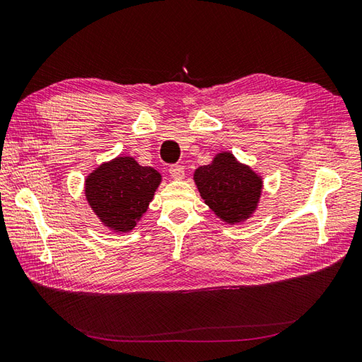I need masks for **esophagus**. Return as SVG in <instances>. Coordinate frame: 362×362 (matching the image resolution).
<instances>
[{
  "label": "esophagus",
  "mask_w": 362,
  "mask_h": 362,
  "mask_svg": "<svg viewBox=\"0 0 362 362\" xmlns=\"http://www.w3.org/2000/svg\"><path fill=\"white\" fill-rule=\"evenodd\" d=\"M170 174L173 179H182L185 175V168L182 165H171L170 166Z\"/></svg>",
  "instance_id": "esophagus-1"
}]
</instances>
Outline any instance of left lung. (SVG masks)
<instances>
[{"mask_svg": "<svg viewBox=\"0 0 362 362\" xmlns=\"http://www.w3.org/2000/svg\"><path fill=\"white\" fill-rule=\"evenodd\" d=\"M200 197L228 225L243 223L254 216L263 191L262 175L237 160L229 151L216 154L209 165L194 171Z\"/></svg>", "mask_w": 362, "mask_h": 362, "instance_id": "1", "label": "left lung"}]
</instances>
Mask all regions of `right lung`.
I'll return each instance as SVG.
<instances>
[{"label":"right lung","instance_id":"obj_1","mask_svg":"<svg viewBox=\"0 0 362 362\" xmlns=\"http://www.w3.org/2000/svg\"><path fill=\"white\" fill-rule=\"evenodd\" d=\"M162 175L132 156L100 163L86 179V199L100 223L111 233H132L146 212Z\"/></svg>","mask_w":362,"mask_h":362}]
</instances>
